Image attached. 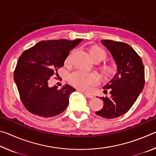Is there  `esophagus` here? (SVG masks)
<instances>
[{
	"label": "esophagus",
	"mask_w": 156,
	"mask_h": 156,
	"mask_svg": "<svg viewBox=\"0 0 156 156\" xmlns=\"http://www.w3.org/2000/svg\"><path fill=\"white\" fill-rule=\"evenodd\" d=\"M81 93H83L84 96H85L86 97H87L88 98H94V96H92V95H91V94H87V93H84V92H82L81 91Z\"/></svg>",
	"instance_id": "1"
}]
</instances>
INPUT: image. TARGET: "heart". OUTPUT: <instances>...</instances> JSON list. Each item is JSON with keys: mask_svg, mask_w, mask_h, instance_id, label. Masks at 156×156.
Listing matches in <instances>:
<instances>
[{"mask_svg": "<svg viewBox=\"0 0 156 156\" xmlns=\"http://www.w3.org/2000/svg\"><path fill=\"white\" fill-rule=\"evenodd\" d=\"M92 58L95 60H104L106 58V53L99 47L94 46L89 50ZM72 54H70L66 58L65 62L69 64L71 61ZM107 74H111L113 72V69L106 67L105 69ZM69 80L73 87L79 90L83 91H89L91 87H94L99 83V77L96 73H88L84 71L78 70L71 73L69 76Z\"/></svg>", "mask_w": 156, "mask_h": 156, "instance_id": "b5f03b06", "label": "heart"}]
</instances>
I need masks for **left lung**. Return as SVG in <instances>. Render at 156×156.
<instances>
[{
  "instance_id": "obj_1",
  "label": "left lung",
  "mask_w": 156,
  "mask_h": 156,
  "mask_svg": "<svg viewBox=\"0 0 156 156\" xmlns=\"http://www.w3.org/2000/svg\"><path fill=\"white\" fill-rule=\"evenodd\" d=\"M117 67L114 77L103 87L104 93L109 91L111 97L101 98L104 105L96 113L105 118L122 115L135 103L144 86V67L141 58L128 44L102 40Z\"/></svg>"
}]
</instances>
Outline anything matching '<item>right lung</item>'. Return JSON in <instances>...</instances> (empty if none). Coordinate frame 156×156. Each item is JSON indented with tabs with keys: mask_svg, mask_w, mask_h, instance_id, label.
<instances>
[{
	"mask_svg": "<svg viewBox=\"0 0 156 156\" xmlns=\"http://www.w3.org/2000/svg\"><path fill=\"white\" fill-rule=\"evenodd\" d=\"M82 41H41L20 55L14 78L23 104L30 113L50 118L67 109L70 95L76 89L69 84L60 90L57 86L49 87L48 80L58 73L69 53Z\"/></svg>",
	"mask_w": 156,
	"mask_h": 156,
	"instance_id": "obj_1",
	"label": "right lung"
}]
</instances>
